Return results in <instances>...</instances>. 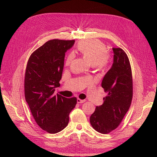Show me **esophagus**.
Returning <instances> with one entry per match:
<instances>
[{
  "mask_svg": "<svg viewBox=\"0 0 157 157\" xmlns=\"http://www.w3.org/2000/svg\"><path fill=\"white\" fill-rule=\"evenodd\" d=\"M86 102V100H85V99L81 100V99H79V98L77 99V102L79 103V104H82V103H84V102Z\"/></svg>",
  "mask_w": 157,
  "mask_h": 157,
  "instance_id": "34e87169",
  "label": "esophagus"
}]
</instances>
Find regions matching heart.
<instances>
[{"label": "heart", "instance_id": "b5f03b06", "mask_svg": "<svg viewBox=\"0 0 157 157\" xmlns=\"http://www.w3.org/2000/svg\"><path fill=\"white\" fill-rule=\"evenodd\" d=\"M78 52L91 63L102 69L109 63V56L105 44L99 40L82 41L78 44ZM74 58V55L70 53L66 59V64L69 65Z\"/></svg>", "mask_w": 157, "mask_h": 157}]
</instances>
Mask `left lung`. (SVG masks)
<instances>
[{
  "label": "left lung",
  "instance_id": "1",
  "mask_svg": "<svg viewBox=\"0 0 157 157\" xmlns=\"http://www.w3.org/2000/svg\"><path fill=\"white\" fill-rule=\"evenodd\" d=\"M113 63L105 75L101 86L107 95L102 105L96 106L90 117L92 127L106 134L116 129L130 106L133 95L132 75L127 54L121 48H113Z\"/></svg>",
  "mask_w": 157,
  "mask_h": 157
}]
</instances>
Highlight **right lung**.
<instances>
[{
	"instance_id": "obj_1",
	"label": "right lung",
	"mask_w": 157,
	"mask_h": 157,
	"mask_svg": "<svg viewBox=\"0 0 157 157\" xmlns=\"http://www.w3.org/2000/svg\"><path fill=\"white\" fill-rule=\"evenodd\" d=\"M75 40H52L35 50L28 61L25 76V97L36 124L50 133H56L68 124L69 114L76 98L54 94L60 86L65 53Z\"/></svg>"
}]
</instances>
